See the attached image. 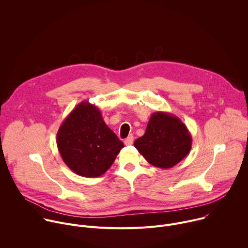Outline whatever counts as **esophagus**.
<instances>
[{"instance_id":"1","label":"esophagus","mask_w":248,"mask_h":248,"mask_svg":"<svg viewBox=\"0 0 248 248\" xmlns=\"http://www.w3.org/2000/svg\"><path fill=\"white\" fill-rule=\"evenodd\" d=\"M133 143V136L129 135L127 138H125L124 140V144L125 145H131Z\"/></svg>"}]
</instances>
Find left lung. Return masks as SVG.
Returning a JSON list of instances; mask_svg holds the SVG:
<instances>
[{"instance_id": "obj_1", "label": "left lung", "mask_w": 248, "mask_h": 248, "mask_svg": "<svg viewBox=\"0 0 248 248\" xmlns=\"http://www.w3.org/2000/svg\"><path fill=\"white\" fill-rule=\"evenodd\" d=\"M192 137L186 124L172 114L151 115L143 136L137 138L135 148L151 165L170 169L180 163L191 149Z\"/></svg>"}]
</instances>
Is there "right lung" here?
<instances>
[{"instance_id": "add662e5", "label": "right lung", "mask_w": 248, "mask_h": 248, "mask_svg": "<svg viewBox=\"0 0 248 248\" xmlns=\"http://www.w3.org/2000/svg\"><path fill=\"white\" fill-rule=\"evenodd\" d=\"M62 161L78 175L97 178L113 165L124 143L105 124L99 108L87 101L70 112L57 133Z\"/></svg>"}]
</instances>
